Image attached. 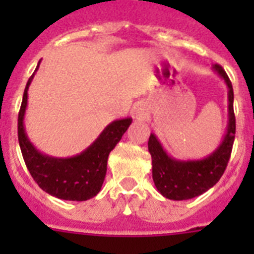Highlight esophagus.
<instances>
[{
    "label": "esophagus",
    "mask_w": 254,
    "mask_h": 254,
    "mask_svg": "<svg viewBox=\"0 0 254 254\" xmlns=\"http://www.w3.org/2000/svg\"><path fill=\"white\" fill-rule=\"evenodd\" d=\"M134 115L135 117H142L143 115H145V109L141 107H135L134 108Z\"/></svg>",
    "instance_id": "esophagus-1"
}]
</instances>
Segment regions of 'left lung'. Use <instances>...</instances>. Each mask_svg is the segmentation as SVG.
Masks as SVG:
<instances>
[{
    "mask_svg": "<svg viewBox=\"0 0 254 254\" xmlns=\"http://www.w3.org/2000/svg\"><path fill=\"white\" fill-rule=\"evenodd\" d=\"M212 68L228 88V127L220 145L205 158L181 161L170 157L154 134L149 137L147 146L153 163V181L159 192L171 200H187L208 191L224 174L232 153L236 133L232 83L221 65L215 64Z\"/></svg>",
    "mask_w": 254,
    "mask_h": 254,
    "instance_id": "left-lung-1",
    "label": "left lung"
}]
</instances>
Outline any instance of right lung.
Wrapping results in <instances>:
<instances>
[{
    "instance_id": "1",
    "label": "right lung",
    "mask_w": 254,
    "mask_h": 254,
    "mask_svg": "<svg viewBox=\"0 0 254 254\" xmlns=\"http://www.w3.org/2000/svg\"><path fill=\"white\" fill-rule=\"evenodd\" d=\"M39 63L35 71L39 68ZM34 75L35 72L26 84L18 115V141L27 170L38 186L50 195L63 200H88L100 192L107 174L109 153L127 130L131 119L127 117L109 124L93 143L80 154L68 158H55L43 154L30 142L23 124L27 91Z\"/></svg>"
}]
</instances>
